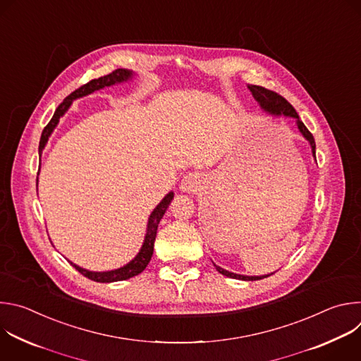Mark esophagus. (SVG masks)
Listing matches in <instances>:
<instances>
[{
    "mask_svg": "<svg viewBox=\"0 0 361 361\" xmlns=\"http://www.w3.org/2000/svg\"><path fill=\"white\" fill-rule=\"evenodd\" d=\"M202 184H204V180L198 173H190L183 178L180 188L181 191H185V192H195L200 190Z\"/></svg>",
    "mask_w": 361,
    "mask_h": 361,
    "instance_id": "esophagus-1",
    "label": "esophagus"
}]
</instances>
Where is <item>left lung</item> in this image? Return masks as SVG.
<instances>
[{
  "mask_svg": "<svg viewBox=\"0 0 361 361\" xmlns=\"http://www.w3.org/2000/svg\"><path fill=\"white\" fill-rule=\"evenodd\" d=\"M250 91L252 92V97L259 101L260 107L270 113V114H274V116H287V117H293L297 120V127L300 130V133L304 135V138L310 142L312 145V151H313V156L316 157V141H314V137L313 134L307 130V127L302 124V121L298 118V114L297 111L294 110V107L290 104V102L281 97L280 94L271 91V90H267L264 87H260V85H248ZM216 266V264H214ZM217 271L221 273L223 276H227L230 279H237V280H244V281H255V280H262V279H266V277H270L271 274H267V276H241V274H234V273H230L219 266H216Z\"/></svg>",
  "mask_w": 361,
  "mask_h": 361,
  "instance_id": "left-lung-1",
  "label": "left lung"
}]
</instances>
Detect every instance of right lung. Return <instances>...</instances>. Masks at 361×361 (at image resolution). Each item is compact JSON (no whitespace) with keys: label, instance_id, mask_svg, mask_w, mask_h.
Returning <instances> with one entry per match:
<instances>
[{"label":"right lung","instance_id":"obj_1","mask_svg":"<svg viewBox=\"0 0 361 361\" xmlns=\"http://www.w3.org/2000/svg\"><path fill=\"white\" fill-rule=\"evenodd\" d=\"M133 77V71H128V70H124V68H118L116 71H113L111 74L109 75H104V77H99L97 80H91L90 82L81 85L80 88H77L74 92H71L61 104L59 106V109L56 110L53 118L49 120V123L44 127L42 130V134H41V140H39V147H38V152H39V157H41V152L48 141V137L51 135V133H53V130L57 127L59 121H60V117H63L66 114V111L70 109V106L73 104V99L75 98H80V97H84V95H88L99 88H104V87H110L113 84H117V82H123V81H127ZM39 171V170H38ZM38 181V178H37ZM174 197V192L170 191L163 200L161 202L157 205L156 209H154V212L151 213L149 219H148V224H147V234H145V238H144V243H142V247L140 250V252L135 255V259H133L128 264H126L124 267H120L117 270H111V271H102V273H95V271H88L85 269H81L78 266H75L74 263H71L73 267H75V270H78L84 277L90 279V280H94L97 283H113V281H123V280H128L137 274H140L145 267L147 264L149 263L151 257H152V251H154V241H156V235H157V228H159V224H160V220L163 219L166 210L169 209V205L171 202Z\"/></svg>","mask_w":361,"mask_h":361}]
</instances>
